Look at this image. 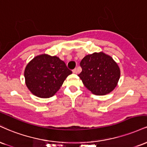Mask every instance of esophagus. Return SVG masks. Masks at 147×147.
<instances>
[{
  "label": "esophagus",
  "mask_w": 147,
  "mask_h": 147,
  "mask_svg": "<svg viewBox=\"0 0 147 147\" xmlns=\"http://www.w3.org/2000/svg\"><path fill=\"white\" fill-rule=\"evenodd\" d=\"M73 71L74 74H78V70H77L76 68L74 69L73 71Z\"/></svg>",
  "instance_id": "esophagus-1"
}]
</instances>
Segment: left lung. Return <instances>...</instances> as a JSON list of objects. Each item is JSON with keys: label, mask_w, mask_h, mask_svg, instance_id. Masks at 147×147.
<instances>
[{"label": "left lung", "mask_w": 147, "mask_h": 147, "mask_svg": "<svg viewBox=\"0 0 147 147\" xmlns=\"http://www.w3.org/2000/svg\"><path fill=\"white\" fill-rule=\"evenodd\" d=\"M78 76L84 85L98 96L111 92L118 84L120 70L111 56L103 52L87 55L80 62Z\"/></svg>", "instance_id": "1"}]
</instances>
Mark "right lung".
Listing matches in <instances>:
<instances>
[{
  "mask_svg": "<svg viewBox=\"0 0 147 147\" xmlns=\"http://www.w3.org/2000/svg\"><path fill=\"white\" fill-rule=\"evenodd\" d=\"M72 71L56 56L41 54L34 57L25 67L24 76L29 90L36 96H54Z\"/></svg>",
  "mask_w": 147,
  "mask_h": 147,
  "instance_id": "obj_1",
  "label": "right lung"
}]
</instances>
